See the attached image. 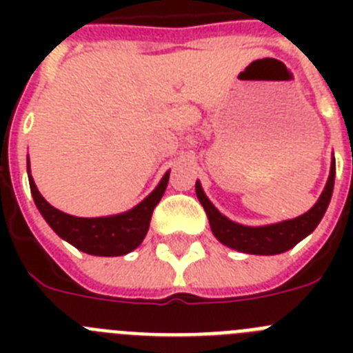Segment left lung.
Here are the masks:
<instances>
[{
  "instance_id": "obj_1",
  "label": "left lung",
  "mask_w": 353,
  "mask_h": 353,
  "mask_svg": "<svg viewBox=\"0 0 353 353\" xmlns=\"http://www.w3.org/2000/svg\"><path fill=\"white\" fill-rule=\"evenodd\" d=\"M334 176L336 162L332 161L325 189H323L322 196L318 198V201L310 212H305L304 215H301L297 219L283 221V223L260 228L242 226V224H236L233 221L226 219L208 201L205 192L201 191L199 182H196V194H198V199L203 205L205 212H207L212 233H214L215 239L219 240V242H223L228 248L236 249V251L249 252V254H279V252H285L292 249L293 245H297L322 221L323 214H325L327 207H329L332 189H334Z\"/></svg>"
}]
</instances>
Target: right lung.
<instances>
[{"mask_svg":"<svg viewBox=\"0 0 353 353\" xmlns=\"http://www.w3.org/2000/svg\"><path fill=\"white\" fill-rule=\"evenodd\" d=\"M28 179H30V189L37 208L61 239L70 242L79 251L88 252L93 256H121V254H127L138 248L145 239L150 219H152V212L166 191L170 173L164 174L157 189L132 210L113 215V217H95V219L74 217V215H68L51 207L39 192L31 174Z\"/></svg>","mask_w":353,"mask_h":353,"instance_id":"add662e5","label":"right lung"}]
</instances>
